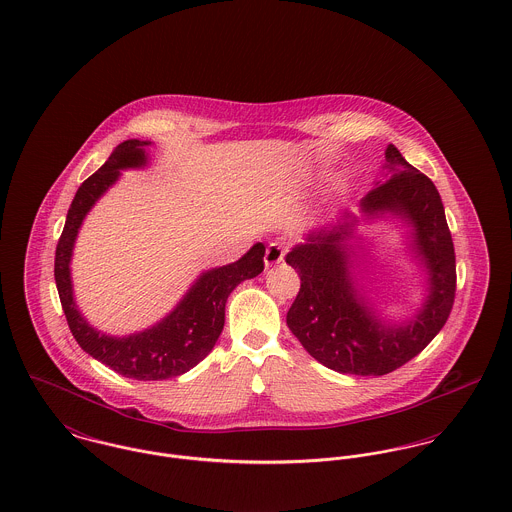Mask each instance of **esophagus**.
Here are the masks:
<instances>
[{
	"instance_id": "obj_1",
	"label": "esophagus",
	"mask_w": 512,
	"mask_h": 512,
	"mask_svg": "<svg viewBox=\"0 0 512 512\" xmlns=\"http://www.w3.org/2000/svg\"><path fill=\"white\" fill-rule=\"evenodd\" d=\"M284 259V249L281 243H271L265 251V267H275Z\"/></svg>"
}]
</instances>
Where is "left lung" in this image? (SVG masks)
<instances>
[{
	"label": "left lung",
	"mask_w": 512,
	"mask_h": 512,
	"mask_svg": "<svg viewBox=\"0 0 512 512\" xmlns=\"http://www.w3.org/2000/svg\"><path fill=\"white\" fill-rule=\"evenodd\" d=\"M381 169L385 178L361 198L359 214L338 210L284 257L300 277L286 326L316 361L343 375L395 371L436 338L454 304V241L434 182L408 165L395 145H387ZM375 221L407 229V248L425 277L421 306L403 307L400 319L387 317L360 284L366 248L356 226Z\"/></svg>",
	"instance_id": "8db88e82"
}]
</instances>
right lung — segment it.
I'll list each match as a JSON object with an SVG mask.
<instances>
[{
	"label": "right lung",
	"mask_w": 512,
	"mask_h": 512,
	"mask_svg": "<svg viewBox=\"0 0 512 512\" xmlns=\"http://www.w3.org/2000/svg\"><path fill=\"white\" fill-rule=\"evenodd\" d=\"M151 141L127 139L110 159L78 188L58 239L55 281L68 328L78 345L135 381H165L196 367L216 345L226 322V302L237 284L263 273L265 245L255 243L241 259L202 271L167 316L153 326L127 336H112L94 328L80 312L70 275V261L78 231L96 202L119 180L121 171L149 165Z\"/></svg>",
	"instance_id": "add662e5"
}]
</instances>
